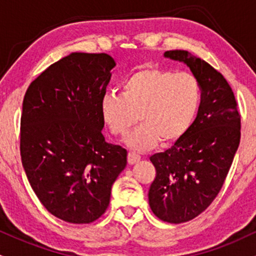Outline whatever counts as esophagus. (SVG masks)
<instances>
[{
  "label": "esophagus",
  "mask_w": 256,
  "mask_h": 256,
  "mask_svg": "<svg viewBox=\"0 0 256 256\" xmlns=\"http://www.w3.org/2000/svg\"><path fill=\"white\" fill-rule=\"evenodd\" d=\"M140 160V155H138L136 152H130L128 154V161L130 164H134V163L138 162Z\"/></svg>",
  "instance_id": "obj_1"
}]
</instances>
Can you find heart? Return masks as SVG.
Listing matches in <instances>:
<instances>
[{
  "label": "heart",
  "instance_id": "b5f03b06",
  "mask_svg": "<svg viewBox=\"0 0 256 256\" xmlns=\"http://www.w3.org/2000/svg\"><path fill=\"white\" fill-rule=\"evenodd\" d=\"M202 102V87L193 74L142 68L122 83V95L107 93L100 100L104 124L116 137L126 136L140 118L142 124L128 137V146L146 150L161 142L176 140L190 128Z\"/></svg>",
  "mask_w": 256,
  "mask_h": 256
}]
</instances>
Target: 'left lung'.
<instances>
[{"label":"left lung","mask_w":256,"mask_h":256,"mask_svg":"<svg viewBox=\"0 0 256 256\" xmlns=\"http://www.w3.org/2000/svg\"><path fill=\"white\" fill-rule=\"evenodd\" d=\"M198 78L202 102L190 128L174 146L150 158L156 176L149 205L158 220L184 223L204 212L223 186L241 140V114L224 76L188 51H166Z\"/></svg>","instance_id":"1"}]
</instances>
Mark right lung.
Wrapping results in <instances>:
<instances>
[{"label":"right lung","mask_w":256,"mask_h":256,"mask_svg":"<svg viewBox=\"0 0 256 256\" xmlns=\"http://www.w3.org/2000/svg\"><path fill=\"white\" fill-rule=\"evenodd\" d=\"M116 62L107 54L74 52L51 64L27 88L20 154L30 187L60 220L89 224L110 205L128 152L107 143L100 100Z\"/></svg>","instance_id":"add662e5"}]
</instances>
